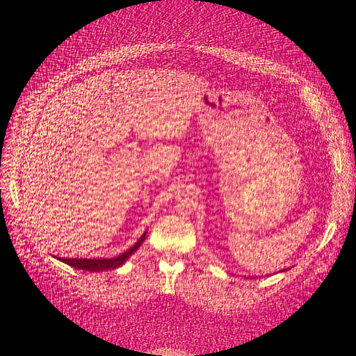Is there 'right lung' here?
Returning <instances> with one entry per match:
<instances>
[{
  "mask_svg": "<svg viewBox=\"0 0 356 356\" xmlns=\"http://www.w3.org/2000/svg\"><path fill=\"white\" fill-rule=\"evenodd\" d=\"M145 234L147 232H144V234L139 238V241L129 248L127 251H124L123 254H120L118 257L114 258H58L62 263H65L71 267L80 268V270H88V272H105V270H114V268L120 267L126 263V260L131 257L141 243L145 241Z\"/></svg>",
  "mask_w": 356,
  "mask_h": 356,
  "instance_id": "add662e5",
  "label": "right lung"
}]
</instances>
